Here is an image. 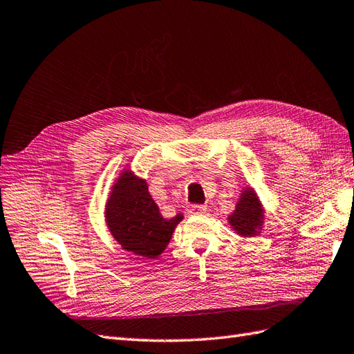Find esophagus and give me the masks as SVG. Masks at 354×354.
Instances as JSON below:
<instances>
[{"instance_id": "obj_1", "label": "esophagus", "mask_w": 354, "mask_h": 354, "mask_svg": "<svg viewBox=\"0 0 354 354\" xmlns=\"http://www.w3.org/2000/svg\"><path fill=\"white\" fill-rule=\"evenodd\" d=\"M203 213H205V207L204 205L194 204V205H189L187 207V214H191V216H195V214H203Z\"/></svg>"}]
</instances>
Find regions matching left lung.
<instances>
[{
  "label": "left lung",
  "instance_id": "left-lung-1",
  "mask_svg": "<svg viewBox=\"0 0 354 354\" xmlns=\"http://www.w3.org/2000/svg\"><path fill=\"white\" fill-rule=\"evenodd\" d=\"M228 222L239 236L255 237L260 234L264 225V207L252 187L243 189Z\"/></svg>",
  "mask_w": 354,
  "mask_h": 354
}]
</instances>
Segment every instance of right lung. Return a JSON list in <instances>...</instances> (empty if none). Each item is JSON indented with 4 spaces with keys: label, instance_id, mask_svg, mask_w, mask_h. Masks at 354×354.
<instances>
[{
    "label": "right lung",
    "instance_id": "right-lung-1",
    "mask_svg": "<svg viewBox=\"0 0 354 354\" xmlns=\"http://www.w3.org/2000/svg\"><path fill=\"white\" fill-rule=\"evenodd\" d=\"M182 213L165 219L149 192L147 180L123 169L112 185L105 204V221L111 236L124 251L140 260H154L165 251Z\"/></svg>",
    "mask_w": 354,
    "mask_h": 354
}]
</instances>
